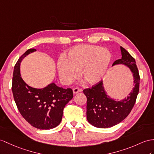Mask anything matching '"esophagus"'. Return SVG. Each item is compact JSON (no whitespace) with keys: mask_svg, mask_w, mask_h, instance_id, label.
I'll list each match as a JSON object with an SVG mask.
<instances>
[{"mask_svg":"<svg viewBox=\"0 0 154 154\" xmlns=\"http://www.w3.org/2000/svg\"><path fill=\"white\" fill-rule=\"evenodd\" d=\"M72 91H73L74 94H76V93H78L81 92L82 91V89H79V88H74L72 89Z\"/></svg>","mask_w":154,"mask_h":154,"instance_id":"obj_1","label":"esophagus"}]
</instances>
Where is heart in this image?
Returning <instances> with one entry per match:
<instances>
[{
  "mask_svg": "<svg viewBox=\"0 0 154 154\" xmlns=\"http://www.w3.org/2000/svg\"><path fill=\"white\" fill-rule=\"evenodd\" d=\"M112 55L105 48L95 45H79L67 51L64 58L57 63L60 80L70 84L78 77L88 85H95L103 80L109 67Z\"/></svg>",
  "mask_w": 154,
  "mask_h": 154,
  "instance_id": "heart-1",
  "label": "heart"
}]
</instances>
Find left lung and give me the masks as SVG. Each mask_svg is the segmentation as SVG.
I'll return each instance as SVG.
<instances>
[{"label":"left lung","instance_id":"8db88e82","mask_svg":"<svg viewBox=\"0 0 154 154\" xmlns=\"http://www.w3.org/2000/svg\"><path fill=\"white\" fill-rule=\"evenodd\" d=\"M122 58L116 60L112 66L122 65L129 68L133 78V88L129 95L122 100L108 95L103 81L84 90L87 97V119L90 124L98 128L112 127L122 122L133 108L139 91L140 76L134 59L120 46Z\"/></svg>","mask_w":154,"mask_h":154}]
</instances>
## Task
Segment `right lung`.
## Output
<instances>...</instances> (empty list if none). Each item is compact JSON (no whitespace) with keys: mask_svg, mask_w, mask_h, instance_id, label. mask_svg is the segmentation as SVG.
Listing matches in <instances>:
<instances>
[{"mask_svg":"<svg viewBox=\"0 0 154 154\" xmlns=\"http://www.w3.org/2000/svg\"><path fill=\"white\" fill-rule=\"evenodd\" d=\"M36 51L29 49L18 59L13 73L12 93L18 110L26 121L37 129H51L61 123L63 109L72 99L73 92L70 88L59 87L54 82L41 89L25 83L21 76L20 64L26 56Z\"/></svg>","mask_w":154,"mask_h":154,"instance_id":"obj_1","label":"right lung"}]
</instances>
